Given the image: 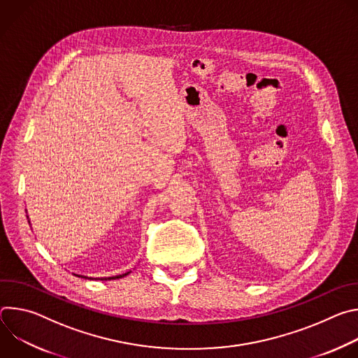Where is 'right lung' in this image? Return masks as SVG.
Listing matches in <instances>:
<instances>
[{
    "instance_id": "obj_1",
    "label": "right lung",
    "mask_w": 358,
    "mask_h": 358,
    "mask_svg": "<svg viewBox=\"0 0 358 358\" xmlns=\"http://www.w3.org/2000/svg\"><path fill=\"white\" fill-rule=\"evenodd\" d=\"M126 275H129V272L127 273H123V275H119V276H113V278H109V280L110 279H120V278H123V276H126ZM78 276V275H76ZM79 278H82V276H79ZM85 278V276H83Z\"/></svg>"
}]
</instances>
